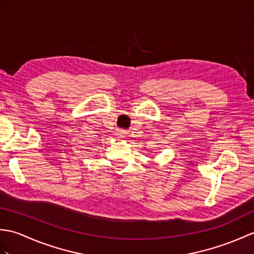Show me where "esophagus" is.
<instances>
[{"label": "esophagus", "instance_id": "34e87169", "mask_svg": "<svg viewBox=\"0 0 254 254\" xmlns=\"http://www.w3.org/2000/svg\"><path fill=\"white\" fill-rule=\"evenodd\" d=\"M126 131H124V130H120V131H119L118 132V136L119 137H126Z\"/></svg>", "mask_w": 254, "mask_h": 254}]
</instances>
